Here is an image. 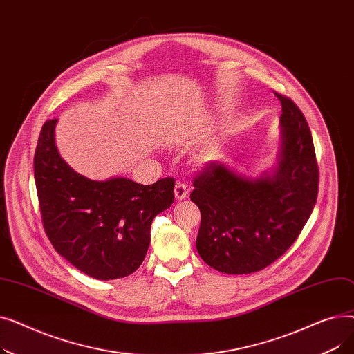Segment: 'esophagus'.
<instances>
[{"label":"esophagus","mask_w":354,"mask_h":354,"mask_svg":"<svg viewBox=\"0 0 354 354\" xmlns=\"http://www.w3.org/2000/svg\"><path fill=\"white\" fill-rule=\"evenodd\" d=\"M175 198L178 199V201H183L185 198L188 196V194H189V189H188V187L187 185H185L183 182H176V185H175Z\"/></svg>","instance_id":"1"}]
</instances>
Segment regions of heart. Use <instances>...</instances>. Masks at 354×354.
<instances>
[{"instance_id": "heart-1", "label": "heart", "mask_w": 354, "mask_h": 354, "mask_svg": "<svg viewBox=\"0 0 354 354\" xmlns=\"http://www.w3.org/2000/svg\"><path fill=\"white\" fill-rule=\"evenodd\" d=\"M219 143H211L208 145L207 147H203L202 151L198 153L196 156V160L201 163V165H207L212 160H215L219 155Z\"/></svg>"}]
</instances>
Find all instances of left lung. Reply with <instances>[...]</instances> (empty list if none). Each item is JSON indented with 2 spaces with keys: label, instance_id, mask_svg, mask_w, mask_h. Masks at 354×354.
Instances as JSON below:
<instances>
[{
  "label": "left lung",
  "instance_id": "left-lung-1",
  "mask_svg": "<svg viewBox=\"0 0 354 354\" xmlns=\"http://www.w3.org/2000/svg\"><path fill=\"white\" fill-rule=\"evenodd\" d=\"M281 102L280 151L258 176L211 162L194 180L201 211L196 250L209 267L251 274L280 258L300 235L319 192V166L308 123L295 103Z\"/></svg>",
  "mask_w": 354,
  "mask_h": 354
}]
</instances>
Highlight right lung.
I'll use <instances>...</instances> for the list:
<instances>
[{
	"label": "right lung",
	"mask_w": 354,
	"mask_h": 354,
	"mask_svg": "<svg viewBox=\"0 0 354 354\" xmlns=\"http://www.w3.org/2000/svg\"><path fill=\"white\" fill-rule=\"evenodd\" d=\"M57 119L47 120L34 155L43 225L63 258L96 280L135 272L151 244L153 218L174 203L175 179L140 185L124 176L88 179L55 146Z\"/></svg>",
	"instance_id": "right-lung-1"
}]
</instances>
